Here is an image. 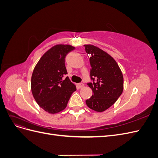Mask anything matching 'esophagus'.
Segmentation results:
<instances>
[{"mask_svg": "<svg viewBox=\"0 0 158 158\" xmlns=\"http://www.w3.org/2000/svg\"><path fill=\"white\" fill-rule=\"evenodd\" d=\"M84 84L83 83H80L78 84V86L79 87V88H82L84 87Z\"/></svg>", "mask_w": 158, "mask_h": 158, "instance_id": "34e87169", "label": "esophagus"}]
</instances>
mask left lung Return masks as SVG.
<instances>
[{
  "mask_svg": "<svg viewBox=\"0 0 158 158\" xmlns=\"http://www.w3.org/2000/svg\"><path fill=\"white\" fill-rule=\"evenodd\" d=\"M84 46L91 56L90 76L94 80L93 83L88 84L93 95L85 103L94 111L103 112L113 106L122 94L123 73L115 60L107 52L93 45Z\"/></svg>",
  "mask_w": 158,
  "mask_h": 158,
  "instance_id": "obj_1",
  "label": "left lung"
}]
</instances>
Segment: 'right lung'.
Wrapping results in <instances>:
<instances>
[{
  "label": "right lung",
  "instance_id": "obj_1",
  "mask_svg": "<svg viewBox=\"0 0 158 158\" xmlns=\"http://www.w3.org/2000/svg\"><path fill=\"white\" fill-rule=\"evenodd\" d=\"M75 49L70 45L52 47L43 55L33 69L31 89L40 107L50 114L59 113L66 107L72 94L76 90L70 82L64 64L66 55Z\"/></svg>",
  "mask_w": 158,
  "mask_h": 158
}]
</instances>
